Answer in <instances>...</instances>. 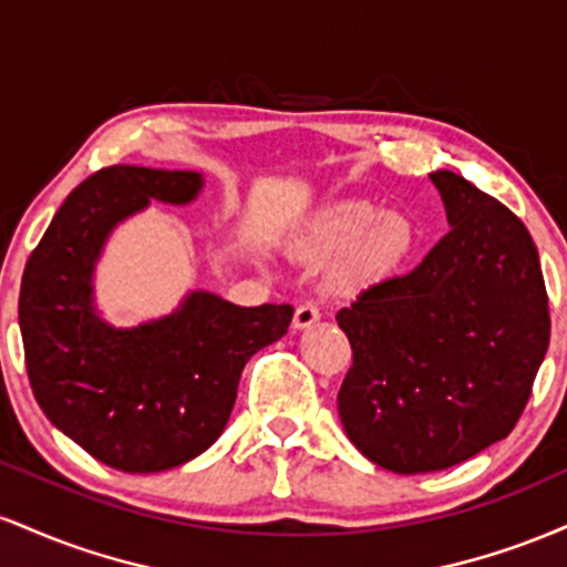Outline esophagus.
Returning <instances> with one entry per match:
<instances>
[{
	"instance_id": "1",
	"label": "esophagus",
	"mask_w": 567,
	"mask_h": 567,
	"mask_svg": "<svg viewBox=\"0 0 567 567\" xmlns=\"http://www.w3.org/2000/svg\"><path fill=\"white\" fill-rule=\"evenodd\" d=\"M315 322H320V306L315 301H306L296 309V317H292V328L296 330H306L311 328Z\"/></svg>"
}]
</instances>
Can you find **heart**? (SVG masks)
Listing matches in <instances>:
<instances>
[{
  "mask_svg": "<svg viewBox=\"0 0 567 567\" xmlns=\"http://www.w3.org/2000/svg\"><path fill=\"white\" fill-rule=\"evenodd\" d=\"M419 231L413 220L368 199H347L311 218L298 239L303 252L317 258L347 252L338 279L347 288H368L383 282L413 256Z\"/></svg>",
  "mask_w": 567,
  "mask_h": 567,
  "instance_id": "b5f03b06",
  "label": "heart"
}]
</instances>
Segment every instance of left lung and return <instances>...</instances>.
<instances>
[{"instance_id":"obj_1","label":"left lung","mask_w":567,"mask_h":567,"mask_svg":"<svg viewBox=\"0 0 567 567\" xmlns=\"http://www.w3.org/2000/svg\"><path fill=\"white\" fill-rule=\"evenodd\" d=\"M429 178L451 231L413 271L336 315L354 351L341 424L396 474L447 470L504 440L549 347L542 264L523 220L461 175Z\"/></svg>"}]
</instances>
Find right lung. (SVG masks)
<instances>
[{
	"label": "right lung",
	"mask_w": 567,
	"mask_h": 567,
	"mask_svg": "<svg viewBox=\"0 0 567 567\" xmlns=\"http://www.w3.org/2000/svg\"><path fill=\"white\" fill-rule=\"evenodd\" d=\"M202 186L194 171L106 167L69 194L25 264L18 322L39 408L112 470L165 472L205 453L247 360L292 320L290 303L237 306L210 290L135 328L103 320L95 266L112 231L152 199L188 205Z\"/></svg>",
	"instance_id": "right-lung-1"
}]
</instances>
